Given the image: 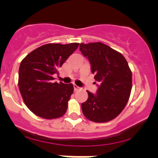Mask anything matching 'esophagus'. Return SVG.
Segmentation results:
<instances>
[{
    "mask_svg": "<svg viewBox=\"0 0 158 158\" xmlns=\"http://www.w3.org/2000/svg\"><path fill=\"white\" fill-rule=\"evenodd\" d=\"M73 87H74V91H78V90H79V89H80V88H79V86H77L76 85H73Z\"/></svg>",
    "mask_w": 158,
    "mask_h": 158,
    "instance_id": "esophagus-1",
    "label": "esophagus"
}]
</instances>
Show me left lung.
Masks as SVG:
<instances>
[{"instance_id":"obj_1","label":"left lung","mask_w":158,"mask_h":158,"mask_svg":"<svg viewBox=\"0 0 158 158\" xmlns=\"http://www.w3.org/2000/svg\"><path fill=\"white\" fill-rule=\"evenodd\" d=\"M80 51L91 64L94 79L100 85L96 94L88 92L82 113L94 122H107L125 109L132 87V73L124 56L102 44H80Z\"/></svg>"}]
</instances>
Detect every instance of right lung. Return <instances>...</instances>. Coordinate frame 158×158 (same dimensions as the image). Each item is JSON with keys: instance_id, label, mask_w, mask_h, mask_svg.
<instances>
[{"instance_id": "add662e5", "label": "right lung", "mask_w": 158, "mask_h": 158, "mask_svg": "<svg viewBox=\"0 0 158 158\" xmlns=\"http://www.w3.org/2000/svg\"><path fill=\"white\" fill-rule=\"evenodd\" d=\"M79 44H45L21 61L19 89L25 105L33 114L43 118L54 119L66 113L73 85L54 82V76L59 74L58 69Z\"/></svg>"}]
</instances>
